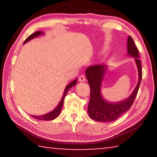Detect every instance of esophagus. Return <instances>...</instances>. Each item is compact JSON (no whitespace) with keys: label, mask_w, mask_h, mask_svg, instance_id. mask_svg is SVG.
Returning <instances> with one entry per match:
<instances>
[{"label":"esophagus","mask_w":157,"mask_h":157,"mask_svg":"<svg viewBox=\"0 0 157 157\" xmlns=\"http://www.w3.org/2000/svg\"><path fill=\"white\" fill-rule=\"evenodd\" d=\"M85 80H86V78H85V76L84 75H81L79 77V81L84 82Z\"/></svg>","instance_id":"1"}]
</instances>
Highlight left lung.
<instances>
[{
    "mask_svg": "<svg viewBox=\"0 0 157 157\" xmlns=\"http://www.w3.org/2000/svg\"><path fill=\"white\" fill-rule=\"evenodd\" d=\"M127 51L129 55L135 57L139 70V80L132 95L127 99L122 102L118 103L107 102L101 95V83L107 66L97 64L89 66L86 68L85 73L90 86V100L88 106V113L90 118L94 121L102 123L116 121L129 109L136 97L142 79V68L140 60L139 58V50L130 36H128L127 39Z\"/></svg>",
    "mask_w": 157,
    "mask_h": 157,
    "instance_id": "obj_1",
    "label": "left lung"
}]
</instances>
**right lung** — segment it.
Listing matches in <instances>:
<instances>
[{
    "label": "right lung",
    "instance_id": "obj_1",
    "mask_svg": "<svg viewBox=\"0 0 157 157\" xmlns=\"http://www.w3.org/2000/svg\"><path fill=\"white\" fill-rule=\"evenodd\" d=\"M42 34L41 32L36 31V33L30 34V35L25 39V41H24V44L26 43V42H28V41H30V39H33V38H34V37H36L38 35H39V34ZM76 84H77V79L73 81L72 82H71L70 84H68L67 86H66L64 93H63V97L62 98V100H61V101H60L59 104L58 105L57 107L55 108L52 111H51V112H50V113H47V114H45V115H44V116H33V118L37 119V120H41V121H51V120H53V119H55V118H57V117L59 115V113L61 112V110H62L63 103V100H64V98H65L66 94H67L68 90L70 89L71 87L73 86L74 85H75Z\"/></svg>",
    "mask_w": 157,
    "mask_h": 157
}]
</instances>
